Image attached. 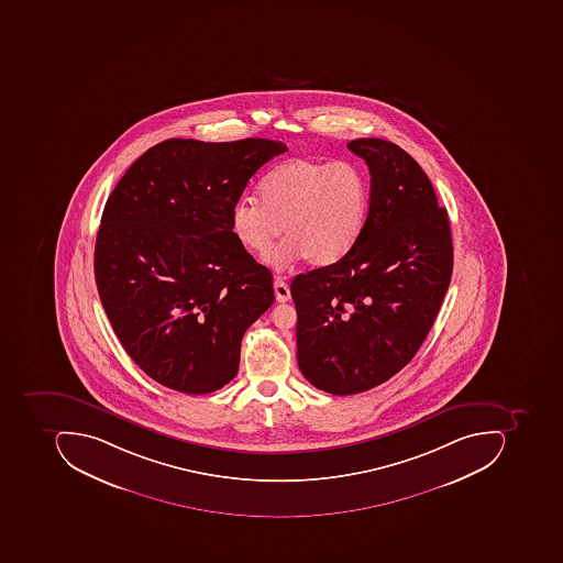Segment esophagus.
Wrapping results in <instances>:
<instances>
[{
    "label": "esophagus",
    "mask_w": 563,
    "mask_h": 563,
    "mask_svg": "<svg viewBox=\"0 0 563 563\" xmlns=\"http://www.w3.org/2000/svg\"><path fill=\"white\" fill-rule=\"evenodd\" d=\"M274 292H276V299L279 302H286L290 299L289 286H287L283 277H274Z\"/></svg>",
    "instance_id": "obj_1"
}]
</instances>
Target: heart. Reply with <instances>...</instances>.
Wrapping results in <instances>:
<instances>
[{"instance_id": "b5f03b06", "label": "heart", "mask_w": 563, "mask_h": 563, "mask_svg": "<svg viewBox=\"0 0 563 563\" xmlns=\"http://www.w3.org/2000/svg\"><path fill=\"white\" fill-rule=\"evenodd\" d=\"M258 192L233 202L230 224L257 255L268 254L284 230L289 239L271 255L276 267L305 257L317 267L342 261L361 240L371 208L367 174L349 161L287 158L262 177Z\"/></svg>"}]
</instances>
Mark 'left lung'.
<instances>
[{"label": "left lung", "instance_id": "1", "mask_svg": "<svg viewBox=\"0 0 563 563\" xmlns=\"http://www.w3.org/2000/svg\"><path fill=\"white\" fill-rule=\"evenodd\" d=\"M346 147L371 173L364 233L342 261L290 284L299 368L334 396L380 386L411 362L453 268L449 214L418 162L387 140L356 139Z\"/></svg>", "mask_w": 563, "mask_h": 563}]
</instances>
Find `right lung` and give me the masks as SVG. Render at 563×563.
Listing matches in <instances>:
<instances>
[{"mask_svg":"<svg viewBox=\"0 0 563 563\" xmlns=\"http://www.w3.org/2000/svg\"><path fill=\"white\" fill-rule=\"evenodd\" d=\"M276 140L169 139L133 162L104 205L95 276L132 361L162 386L208 394L239 372L243 334L274 302L273 274L233 235V202Z\"/></svg>","mask_w":563,"mask_h":563,"instance_id":"obj_1","label":"right lung"}]
</instances>
